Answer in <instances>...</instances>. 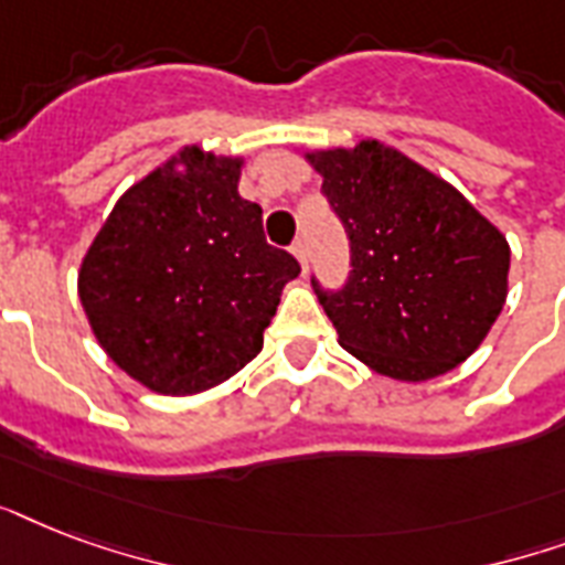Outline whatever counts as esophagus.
<instances>
[{
    "instance_id": "esophagus-1",
    "label": "esophagus",
    "mask_w": 565,
    "mask_h": 565,
    "mask_svg": "<svg viewBox=\"0 0 565 565\" xmlns=\"http://www.w3.org/2000/svg\"><path fill=\"white\" fill-rule=\"evenodd\" d=\"M292 255L299 257L301 269H308V243H305V239H296V243H292Z\"/></svg>"
}]
</instances>
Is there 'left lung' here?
<instances>
[{"label": "left lung", "mask_w": 565, "mask_h": 565, "mask_svg": "<svg viewBox=\"0 0 565 565\" xmlns=\"http://www.w3.org/2000/svg\"><path fill=\"white\" fill-rule=\"evenodd\" d=\"M352 248L343 290H313L340 345L395 381L463 363L508 299L510 246L448 181L393 146L305 154Z\"/></svg>", "instance_id": "8db88e82"}]
</instances>
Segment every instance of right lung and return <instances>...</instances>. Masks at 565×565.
<instances>
[{
	"label": "right lung",
	"instance_id": "obj_1",
	"mask_svg": "<svg viewBox=\"0 0 565 565\" xmlns=\"http://www.w3.org/2000/svg\"><path fill=\"white\" fill-rule=\"evenodd\" d=\"M243 158L184 146L114 204L78 269V299L119 370L163 395L228 381L260 349L299 260L266 243L237 193Z\"/></svg>",
	"mask_w": 565,
	"mask_h": 565
}]
</instances>
